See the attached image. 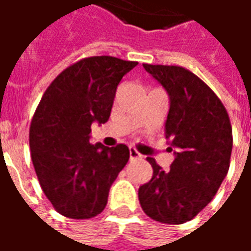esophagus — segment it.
Listing matches in <instances>:
<instances>
[{"instance_id": "obj_1", "label": "esophagus", "mask_w": 251, "mask_h": 251, "mask_svg": "<svg viewBox=\"0 0 251 251\" xmlns=\"http://www.w3.org/2000/svg\"><path fill=\"white\" fill-rule=\"evenodd\" d=\"M138 158H142V154L134 148H129V160L134 161V160H138Z\"/></svg>"}]
</instances>
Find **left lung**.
<instances>
[{
	"mask_svg": "<svg viewBox=\"0 0 251 251\" xmlns=\"http://www.w3.org/2000/svg\"><path fill=\"white\" fill-rule=\"evenodd\" d=\"M143 68L168 93L165 136L176 151L168 172L148 157L153 176L138 197L150 219L183 224L213 200L227 176L232 127L220 98L193 72L177 65L143 64Z\"/></svg>",
	"mask_w": 251,
	"mask_h": 251,
	"instance_id": "left-lung-1",
	"label": "left lung"
}]
</instances>
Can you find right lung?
Segmentation results:
<instances>
[{"label": "right lung", "instance_id": "right-lung-1", "mask_svg": "<svg viewBox=\"0 0 251 251\" xmlns=\"http://www.w3.org/2000/svg\"><path fill=\"white\" fill-rule=\"evenodd\" d=\"M112 56L86 57L46 89L30 126L31 160L46 198L60 215L96 217L129 158L126 145H91V124L108 122L123 76L136 67Z\"/></svg>", "mask_w": 251, "mask_h": 251}]
</instances>
